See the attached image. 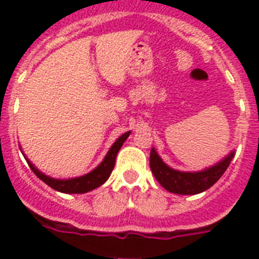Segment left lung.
Instances as JSON below:
<instances>
[{"label":"left lung","mask_w":259,"mask_h":259,"mask_svg":"<svg viewBox=\"0 0 259 259\" xmlns=\"http://www.w3.org/2000/svg\"><path fill=\"white\" fill-rule=\"evenodd\" d=\"M235 150L221 159L214 166L201 171H179L167 166L158 155L155 148L150 150V168L157 182L166 191L176 194H198L205 192L222 178L224 171L230 166Z\"/></svg>","instance_id":"1"}]
</instances>
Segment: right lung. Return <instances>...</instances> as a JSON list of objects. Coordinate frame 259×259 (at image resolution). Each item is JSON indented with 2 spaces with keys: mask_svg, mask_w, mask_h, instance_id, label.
<instances>
[{
  "mask_svg": "<svg viewBox=\"0 0 259 259\" xmlns=\"http://www.w3.org/2000/svg\"><path fill=\"white\" fill-rule=\"evenodd\" d=\"M130 134H131V131L120 135L115 140V143L111 145L107 154L105 155L104 161L98 164L96 168H93L91 172L85 174L83 176H77V178H71V179H56V178L45 175L44 172H41L37 167L26 157V154L23 153L22 148H20V150H22L23 155L26 158L28 166L31 167V170L35 172V175L37 176L38 179H41L45 184L49 185L50 188H53L54 191L62 192V193H87V192L98 188L100 185H102L109 179L110 174H111L114 166H115L116 154H118L119 149L122 148L123 143L127 140V137L130 136Z\"/></svg>",
  "mask_w": 259,
  "mask_h": 259,
  "instance_id": "add662e5",
  "label": "right lung"
}]
</instances>
